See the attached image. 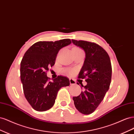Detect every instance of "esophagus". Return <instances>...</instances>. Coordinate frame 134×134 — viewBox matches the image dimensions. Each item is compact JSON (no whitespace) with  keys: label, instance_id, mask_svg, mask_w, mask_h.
<instances>
[{"label":"esophagus","instance_id":"esophagus-1","mask_svg":"<svg viewBox=\"0 0 134 134\" xmlns=\"http://www.w3.org/2000/svg\"><path fill=\"white\" fill-rule=\"evenodd\" d=\"M69 80H70V85H75V84H76V82L74 79H70Z\"/></svg>","mask_w":134,"mask_h":134}]
</instances>
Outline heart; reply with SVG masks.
Masks as SVG:
<instances>
[{
    "mask_svg": "<svg viewBox=\"0 0 134 134\" xmlns=\"http://www.w3.org/2000/svg\"><path fill=\"white\" fill-rule=\"evenodd\" d=\"M75 48L81 50L80 48H79L78 47H75ZM63 71L65 72V73L70 75H72L73 74H74L75 72V70L74 69H65L63 70Z\"/></svg>",
    "mask_w": 134,
    "mask_h": 134,
    "instance_id": "b5f03b06",
    "label": "heart"
}]
</instances>
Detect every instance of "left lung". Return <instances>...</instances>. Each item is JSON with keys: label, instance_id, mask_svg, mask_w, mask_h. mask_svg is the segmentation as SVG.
Listing matches in <instances>:
<instances>
[{"label": "left lung", "instance_id": "left-lung-1", "mask_svg": "<svg viewBox=\"0 0 134 134\" xmlns=\"http://www.w3.org/2000/svg\"><path fill=\"white\" fill-rule=\"evenodd\" d=\"M72 42L86 52V59L78 78L86 79L87 83L85 86L81 84L84 91L72 99L80 113L89 115L98 107L109 90L112 77L111 60L106 50L94 42L73 39Z\"/></svg>", "mask_w": 134, "mask_h": 134}]
</instances>
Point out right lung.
Wrapping results in <instances>:
<instances>
[{"mask_svg":"<svg viewBox=\"0 0 134 134\" xmlns=\"http://www.w3.org/2000/svg\"><path fill=\"white\" fill-rule=\"evenodd\" d=\"M71 43L69 38L55 42L38 41L24 55L20 68L21 80L24 94L35 110L41 112L51 108L60 89L70 85L69 79L63 75L51 81L47 72L54 65L59 50Z\"/></svg>","mask_w":134,"mask_h":134,"instance_id":"1","label":"right lung"}]
</instances>
